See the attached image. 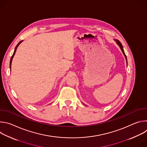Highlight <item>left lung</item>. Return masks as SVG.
Segmentation results:
<instances>
[{"instance_id":"obj_1","label":"left lung","mask_w":147,"mask_h":147,"mask_svg":"<svg viewBox=\"0 0 147 147\" xmlns=\"http://www.w3.org/2000/svg\"><path fill=\"white\" fill-rule=\"evenodd\" d=\"M116 42H117V44H118V45L120 47V49H121V50L123 53L124 54V56H125V59H126V61H127V57H126V55H125V53H124V52L123 48V46H122L121 42H120L119 40H116Z\"/></svg>"}]
</instances>
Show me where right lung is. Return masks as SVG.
<instances>
[{"label":"right lung","mask_w":147,"mask_h":147,"mask_svg":"<svg viewBox=\"0 0 147 147\" xmlns=\"http://www.w3.org/2000/svg\"><path fill=\"white\" fill-rule=\"evenodd\" d=\"M22 41H20V42L17 45V46L16 47V48H15V49H14V53H13V55H12V56L11 57V59H10V69H11V61H12V59H13V57H14V54H15V53H16V50H17V47H18V46L20 45V44L22 42Z\"/></svg>","instance_id":"add662e5"}]
</instances>
